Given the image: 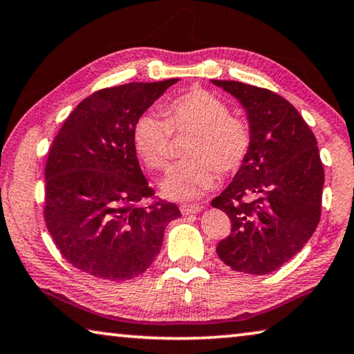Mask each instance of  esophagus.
Returning <instances> with one entry per match:
<instances>
[{"label":"esophagus","instance_id":"esophagus-1","mask_svg":"<svg viewBox=\"0 0 354 354\" xmlns=\"http://www.w3.org/2000/svg\"><path fill=\"white\" fill-rule=\"evenodd\" d=\"M181 214L183 216H190V214H198L201 211V206L200 205H181Z\"/></svg>","mask_w":354,"mask_h":354}]
</instances>
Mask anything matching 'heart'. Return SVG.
Segmentation results:
<instances>
[{"label":"heart","mask_w":354,"mask_h":354,"mask_svg":"<svg viewBox=\"0 0 354 354\" xmlns=\"http://www.w3.org/2000/svg\"><path fill=\"white\" fill-rule=\"evenodd\" d=\"M173 132L194 136L190 160L173 167L160 187L168 198L189 201L205 195L217 183V170L238 171L250 149L245 121L230 115V106L212 93L194 88L167 104L165 115L145 111L133 124L132 138L140 159L151 170H164L170 160Z\"/></svg>","instance_id":"obj_1"}]
</instances>
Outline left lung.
<instances>
[{
  "label": "left lung",
  "mask_w": 354,
  "mask_h": 354,
  "mask_svg": "<svg viewBox=\"0 0 354 354\" xmlns=\"http://www.w3.org/2000/svg\"><path fill=\"white\" fill-rule=\"evenodd\" d=\"M212 85L238 99L248 113L250 149L233 181L211 201L232 221L217 255L233 271H276L315 232L324 170L317 138L287 99L232 80Z\"/></svg>",
  "instance_id": "obj_1"
}]
</instances>
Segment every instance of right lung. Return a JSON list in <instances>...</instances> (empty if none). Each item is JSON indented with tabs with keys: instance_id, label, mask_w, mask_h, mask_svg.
I'll return each mask as SVG.
<instances>
[{
	"instance_id": "obj_1",
	"label": "right lung",
	"mask_w": 354,
	"mask_h": 354,
	"mask_svg": "<svg viewBox=\"0 0 354 354\" xmlns=\"http://www.w3.org/2000/svg\"><path fill=\"white\" fill-rule=\"evenodd\" d=\"M179 80L127 83L82 100L48 151L46 223L56 248L83 272L124 282L160 252L178 206L156 201L140 168L132 131L140 115Z\"/></svg>"
}]
</instances>
